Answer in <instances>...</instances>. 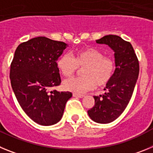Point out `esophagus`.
<instances>
[{
    "label": "esophagus",
    "mask_w": 153,
    "mask_h": 153,
    "mask_svg": "<svg viewBox=\"0 0 153 153\" xmlns=\"http://www.w3.org/2000/svg\"><path fill=\"white\" fill-rule=\"evenodd\" d=\"M73 96L74 97H78V98H83L84 97V95H83V94H78V93H74Z\"/></svg>",
    "instance_id": "esophagus-1"
}]
</instances>
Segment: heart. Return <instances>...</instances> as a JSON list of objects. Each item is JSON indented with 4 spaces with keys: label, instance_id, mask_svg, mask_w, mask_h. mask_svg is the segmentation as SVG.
I'll return each mask as SVG.
<instances>
[{
    "label": "heart",
    "instance_id": "heart-1",
    "mask_svg": "<svg viewBox=\"0 0 153 153\" xmlns=\"http://www.w3.org/2000/svg\"><path fill=\"white\" fill-rule=\"evenodd\" d=\"M56 66L65 76H71L79 68L82 77L69 78L63 81L65 90L75 93H83L97 86H106L113 78L116 63L111 57L94 47H84L75 52L73 57L70 53L62 55Z\"/></svg>",
    "mask_w": 153,
    "mask_h": 153
}]
</instances>
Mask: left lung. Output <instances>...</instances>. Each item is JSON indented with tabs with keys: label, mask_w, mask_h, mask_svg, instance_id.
Masks as SVG:
<instances>
[{
	"label": "left lung",
	"mask_w": 153,
	"mask_h": 153,
	"mask_svg": "<svg viewBox=\"0 0 153 153\" xmlns=\"http://www.w3.org/2000/svg\"><path fill=\"white\" fill-rule=\"evenodd\" d=\"M114 51L116 70L106 84V92L95 96V105L88 110L92 120L109 123L118 118L129 102L140 73V64L132 44L117 35H106L96 40Z\"/></svg>",
	"instance_id": "obj_1"
}]
</instances>
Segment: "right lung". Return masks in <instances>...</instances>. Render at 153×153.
Masks as SVG:
<instances>
[{
	"instance_id": "obj_1",
	"label": "right lung",
	"mask_w": 153,
	"mask_h": 153,
	"mask_svg": "<svg viewBox=\"0 0 153 153\" xmlns=\"http://www.w3.org/2000/svg\"><path fill=\"white\" fill-rule=\"evenodd\" d=\"M67 47L64 42L37 36L20 44L14 53L10 70L12 89L24 113L40 125L59 122L72 97L70 92H49L61 83L56 61Z\"/></svg>"
}]
</instances>
